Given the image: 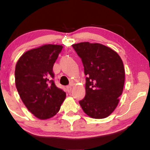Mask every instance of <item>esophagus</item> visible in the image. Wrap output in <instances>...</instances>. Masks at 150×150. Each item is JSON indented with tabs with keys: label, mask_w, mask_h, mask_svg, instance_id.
<instances>
[{
	"label": "esophagus",
	"mask_w": 150,
	"mask_h": 150,
	"mask_svg": "<svg viewBox=\"0 0 150 150\" xmlns=\"http://www.w3.org/2000/svg\"><path fill=\"white\" fill-rule=\"evenodd\" d=\"M67 91L69 92H71V90H72V86H67Z\"/></svg>",
	"instance_id": "34e87169"
}]
</instances>
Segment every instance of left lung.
Masks as SVG:
<instances>
[{"label":"left lung","mask_w":150,"mask_h":150,"mask_svg":"<svg viewBox=\"0 0 150 150\" xmlns=\"http://www.w3.org/2000/svg\"><path fill=\"white\" fill-rule=\"evenodd\" d=\"M72 47L82 60L86 78V96L79 102L86 115L95 119L108 117L119 102L125 82L120 56L109 47L88 42Z\"/></svg>","instance_id":"obj_1"}]
</instances>
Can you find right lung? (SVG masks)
<instances>
[{
    "label": "right lung",
    "mask_w": 150,
    "mask_h": 150,
    "mask_svg": "<svg viewBox=\"0 0 150 150\" xmlns=\"http://www.w3.org/2000/svg\"><path fill=\"white\" fill-rule=\"evenodd\" d=\"M63 46L48 44L25 52L15 68V83L29 111L41 120L55 115L66 93L54 83L53 67Z\"/></svg>",
    "instance_id": "obj_1"
}]
</instances>
